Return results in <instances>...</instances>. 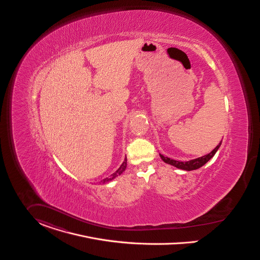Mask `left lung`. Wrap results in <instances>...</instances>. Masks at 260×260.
<instances>
[{
  "label": "left lung",
  "instance_id": "obj_1",
  "mask_svg": "<svg viewBox=\"0 0 260 260\" xmlns=\"http://www.w3.org/2000/svg\"><path fill=\"white\" fill-rule=\"evenodd\" d=\"M222 144V141L219 143V145L207 155L205 156H200V157H197V158H194V159H190V160H186V161H181V160H176V159H173V158H170L168 156H162L161 154H159L160 158L166 162V164H169L171 166H173L179 170H183V171H187V172H190V171H194V170H197V169H200L201 167H203L207 161H209L214 155L217 153V151L219 150L220 146Z\"/></svg>",
  "mask_w": 260,
  "mask_h": 260
}]
</instances>
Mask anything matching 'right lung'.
<instances>
[{
  "label": "right lung",
  "instance_id": "right-lung-1",
  "mask_svg": "<svg viewBox=\"0 0 260 260\" xmlns=\"http://www.w3.org/2000/svg\"><path fill=\"white\" fill-rule=\"evenodd\" d=\"M126 167H127V158L125 157V159H124V161L122 162L121 166L119 167V169L115 172V173H112V174H110V176H108V177H106V178H104V180H102V182H104V183H107V182H110L111 180H113L114 178H116L117 176H119L120 174H121L125 170H126Z\"/></svg>",
  "mask_w": 260,
  "mask_h": 260
}]
</instances>
